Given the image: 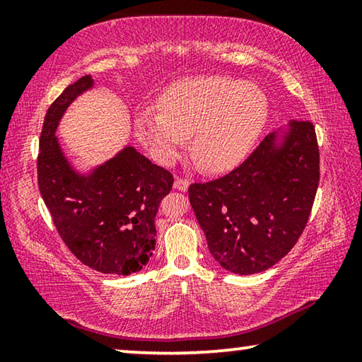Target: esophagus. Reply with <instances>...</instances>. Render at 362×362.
<instances>
[{
	"label": "esophagus",
	"instance_id": "esophagus-1",
	"mask_svg": "<svg viewBox=\"0 0 362 362\" xmlns=\"http://www.w3.org/2000/svg\"><path fill=\"white\" fill-rule=\"evenodd\" d=\"M189 187V182L187 179H182V177H177L174 182V188L179 189V192H187Z\"/></svg>",
	"mask_w": 362,
	"mask_h": 362
}]
</instances>
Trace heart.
<instances>
[{
    "label": "heart",
    "mask_w": 362,
    "mask_h": 362,
    "mask_svg": "<svg viewBox=\"0 0 362 362\" xmlns=\"http://www.w3.org/2000/svg\"><path fill=\"white\" fill-rule=\"evenodd\" d=\"M268 119V99L259 86L231 76H196L170 84L158 110H140L134 129L163 166L189 150L211 173L236 168L252 151Z\"/></svg>",
    "instance_id": "obj_1"
}]
</instances>
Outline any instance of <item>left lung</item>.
<instances>
[{
  "label": "left lung",
  "mask_w": 362,
  "mask_h": 362,
  "mask_svg": "<svg viewBox=\"0 0 362 362\" xmlns=\"http://www.w3.org/2000/svg\"><path fill=\"white\" fill-rule=\"evenodd\" d=\"M320 183L315 126L292 119L262 140L241 166L193 183L189 204L209 252L235 274L265 272L296 246Z\"/></svg>",
  "instance_id": "8db88e82"
}]
</instances>
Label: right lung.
<instances>
[{"mask_svg":"<svg viewBox=\"0 0 362 362\" xmlns=\"http://www.w3.org/2000/svg\"><path fill=\"white\" fill-rule=\"evenodd\" d=\"M93 86L90 75L79 78L47 108L40 137L38 187L70 252L97 272L127 276L151 259L155 217L174 177L134 146H124L89 174L73 169L56 131L70 103Z\"/></svg>","mask_w":362,"mask_h":362,"instance_id":"obj_1","label":"right lung"}]
</instances>
